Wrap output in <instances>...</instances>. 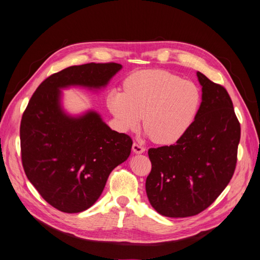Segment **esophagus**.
Wrapping results in <instances>:
<instances>
[{
	"label": "esophagus",
	"instance_id": "esophagus-1",
	"mask_svg": "<svg viewBox=\"0 0 260 260\" xmlns=\"http://www.w3.org/2000/svg\"><path fill=\"white\" fill-rule=\"evenodd\" d=\"M145 150H146L145 148L143 146L138 145L137 143L133 144V151H134L135 153H143V152H145Z\"/></svg>",
	"mask_w": 260,
	"mask_h": 260
}]
</instances>
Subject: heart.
I'll use <instances>...</instances> for the list:
<instances>
[{
    "instance_id": "heart-1",
    "label": "heart",
    "mask_w": 260,
    "mask_h": 260,
    "mask_svg": "<svg viewBox=\"0 0 260 260\" xmlns=\"http://www.w3.org/2000/svg\"><path fill=\"white\" fill-rule=\"evenodd\" d=\"M124 91L113 89L108 107L123 131L135 129L143 116L147 135L160 145L180 140L194 123L202 106L196 84L163 70L131 74Z\"/></svg>"
}]
</instances>
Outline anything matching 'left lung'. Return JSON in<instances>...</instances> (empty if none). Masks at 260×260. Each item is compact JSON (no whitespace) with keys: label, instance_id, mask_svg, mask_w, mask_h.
Returning <instances> with one entry per match:
<instances>
[{"label":"left lung","instance_id":"1","mask_svg":"<svg viewBox=\"0 0 260 260\" xmlns=\"http://www.w3.org/2000/svg\"><path fill=\"white\" fill-rule=\"evenodd\" d=\"M203 101L194 123L176 144L150 148L146 180L150 205L162 216H196L231 181L237 161L241 125L226 89L197 73Z\"/></svg>","mask_w":260,"mask_h":260}]
</instances>
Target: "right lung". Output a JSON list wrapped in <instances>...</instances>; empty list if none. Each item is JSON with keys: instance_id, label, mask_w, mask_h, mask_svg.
<instances>
[{"instance_id": "1", "label": "right lung", "mask_w": 260, "mask_h": 260, "mask_svg": "<svg viewBox=\"0 0 260 260\" xmlns=\"http://www.w3.org/2000/svg\"><path fill=\"white\" fill-rule=\"evenodd\" d=\"M122 69L117 63H88L52 74L37 88L20 122L24 171L55 209L81 212L100 197L112 170L127 160L132 138L111 129L95 112L68 116L61 88L105 87Z\"/></svg>"}]
</instances>
